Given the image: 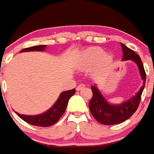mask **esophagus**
Returning a JSON list of instances; mask_svg holds the SVG:
<instances>
[{"label": "esophagus", "instance_id": "esophagus-1", "mask_svg": "<svg viewBox=\"0 0 154 154\" xmlns=\"http://www.w3.org/2000/svg\"><path fill=\"white\" fill-rule=\"evenodd\" d=\"M85 87V85L84 84H80L77 87V91H80V90H82V89H83Z\"/></svg>", "mask_w": 154, "mask_h": 154}]
</instances>
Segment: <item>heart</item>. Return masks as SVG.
Segmentation results:
<instances>
[{
  "instance_id": "b5f03b06",
  "label": "heart",
  "mask_w": 154,
  "mask_h": 154,
  "mask_svg": "<svg viewBox=\"0 0 154 154\" xmlns=\"http://www.w3.org/2000/svg\"><path fill=\"white\" fill-rule=\"evenodd\" d=\"M103 53L101 48H90L82 53L80 60V66L83 69H90L97 65L96 72H101L106 69L112 60V56L110 53Z\"/></svg>"
}]
</instances>
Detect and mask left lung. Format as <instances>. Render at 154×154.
I'll return each instance as SVG.
<instances>
[{
	"instance_id": "left-lung-1",
	"label": "left lung",
	"mask_w": 154,
	"mask_h": 154,
	"mask_svg": "<svg viewBox=\"0 0 154 154\" xmlns=\"http://www.w3.org/2000/svg\"><path fill=\"white\" fill-rule=\"evenodd\" d=\"M121 45L123 53L122 60H131L136 64L138 68L141 80L143 81V85L134 96L120 104H111L102 95L97 84L92 85L93 97L89 104V110L99 123L107 125L122 123L129 119L136 112L141 101V94L146 85V75L141 57L134 50L125 46L124 44L121 43Z\"/></svg>"
}]
</instances>
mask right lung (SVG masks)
<instances>
[{
  "label": "right lung",
  "instance_id": "1",
  "mask_svg": "<svg viewBox=\"0 0 154 154\" xmlns=\"http://www.w3.org/2000/svg\"><path fill=\"white\" fill-rule=\"evenodd\" d=\"M46 45H37V46H32L30 48L22 49L20 53L23 52H43L45 50ZM75 89L66 90L62 93H60V96L58 97L57 100L53 104L49 109L44 112L43 113L37 115H25L20 114L16 112V113L20 117L23 121H25L27 123L36 126L42 127H48L53 125L60 119V117L64 114L66 107H67L69 100L72 95H74Z\"/></svg>",
  "mask_w": 154,
  "mask_h": 154
}]
</instances>
